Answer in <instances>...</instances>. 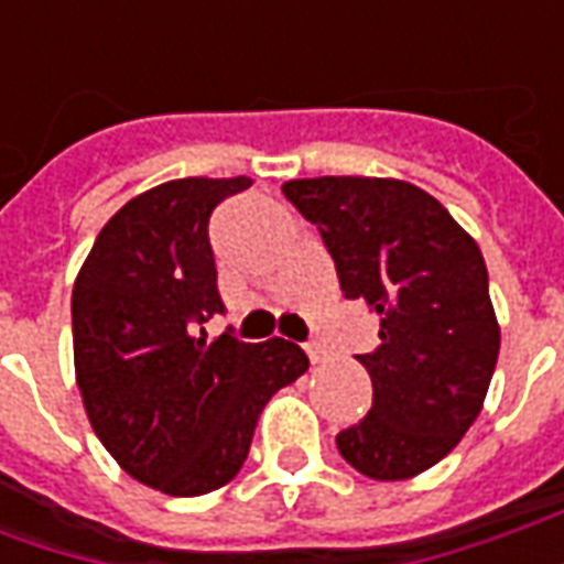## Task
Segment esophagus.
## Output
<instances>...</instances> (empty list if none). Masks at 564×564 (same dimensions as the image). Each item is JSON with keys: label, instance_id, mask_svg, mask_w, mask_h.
I'll use <instances>...</instances> for the list:
<instances>
[{"label": "esophagus", "instance_id": "obj_1", "mask_svg": "<svg viewBox=\"0 0 564 564\" xmlns=\"http://www.w3.org/2000/svg\"><path fill=\"white\" fill-rule=\"evenodd\" d=\"M305 354H307V359L314 362V366H319V362H326V347H323V344H319V341H307L305 344Z\"/></svg>", "mask_w": 564, "mask_h": 564}]
</instances>
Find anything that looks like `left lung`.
<instances>
[{
    "mask_svg": "<svg viewBox=\"0 0 564 564\" xmlns=\"http://www.w3.org/2000/svg\"><path fill=\"white\" fill-rule=\"evenodd\" d=\"M317 226L347 299L380 317L366 366L371 411L335 437L371 480H408L456 447L484 408L498 362L496 311L480 247L425 189L392 177L286 181Z\"/></svg>",
    "mask_w": 564,
    "mask_h": 564,
    "instance_id": "left-lung-1",
    "label": "left lung"
}]
</instances>
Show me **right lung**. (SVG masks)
<instances>
[{
    "instance_id": "obj_1",
    "label": "right lung",
    "mask_w": 564,
    "mask_h": 564,
    "mask_svg": "<svg viewBox=\"0 0 564 564\" xmlns=\"http://www.w3.org/2000/svg\"><path fill=\"white\" fill-rule=\"evenodd\" d=\"M250 177H181L141 193L96 235L72 290L75 375L117 465L165 496L241 471L262 408L307 371L293 341H208L223 314L208 220ZM199 332L196 333L195 329Z\"/></svg>"
}]
</instances>
